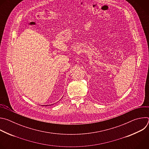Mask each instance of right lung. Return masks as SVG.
I'll return each instance as SVG.
<instances>
[{"instance_id":"right-lung-1","label":"right lung","mask_w":149,"mask_h":149,"mask_svg":"<svg viewBox=\"0 0 149 149\" xmlns=\"http://www.w3.org/2000/svg\"><path fill=\"white\" fill-rule=\"evenodd\" d=\"M46 106H47V105H46Z\"/></svg>"}]
</instances>
